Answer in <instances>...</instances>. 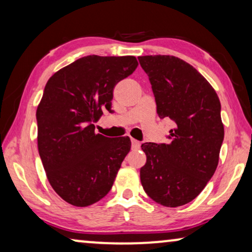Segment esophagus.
Returning a JSON list of instances; mask_svg holds the SVG:
<instances>
[{"instance_id":"obj_1","label":"esophagus","mask_w":252,"mask_h":252,"mask_svg":"<svg viewBox=\"0 0 252 252\" xmlns=\"http://www.w3.org/2000/svg\"><path fill=\"white\" fill-rule=\"evenodd\" d=\"M131 146H132V150H138L140 147V143L133 138H131Z\"/></svg>"}]
</instances>
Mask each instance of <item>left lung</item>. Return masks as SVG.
Segmentation results:
<instances>
[{
	"label": "left lung",
	"instance_id": "left-lung-1",
	"mask_svg": "<svg viewBox=\"0 0 252 252\" xmlns=\"http://www.w3.org/2000/svg\"><path fill=\"white\" fill-rule=\"evenodd\" d=\"M150 77L161 119L175 122L169 144L146 143L140 182L152 200L164 207L189 203L217 169L224 140L220 101L211 84L175 56L138 57Z\"/></svg>",
	"mask_w": 252,
	"mask_h": 252
}]
</instances>
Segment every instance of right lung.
Instances as JSON below:
<instances>
[{
    "instance_id": "obj_1",
    "label": "right lung",
    "mask_w": 252,
    "mask_h": 252,
    "mask_svg": "<svg viewBox=\"0 0 252 252\" xmlns=\"http://www.w3.org/2000/svg\"><path fill=\"white\" fill-rule=\"evenodd\" d=\"M133 56H87L59 69L36 109L37 147L52 189L67 203L88 207L107 195L129 153V137L107 138L94 122L111 111L116 83L131 75Z\"/></svg>"
}]
</instances>
